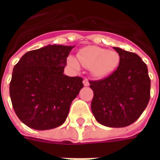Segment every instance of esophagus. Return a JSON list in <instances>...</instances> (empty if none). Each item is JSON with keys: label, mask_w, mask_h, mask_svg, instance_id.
I'll return each mask as SVG.
<instances>
[{"label": "esophagus", "mask_w": 160, "mask_h": 160, "mask_svg": "<svg viewBox=\"0 0 160 160\" xmlns=\"http://www.w3.org/2000/svg\"><path fill=\"white\" fill-rule=\"evenodd\" d=\"M83 84L85 87H88V86H89V81H88V80H87V78H86V79H84Z\"/></svg>", "instance_id": "1"}]
</instances>
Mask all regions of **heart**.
Here are the masks:
<instances>
[{
	"mask_svg": "<svg viewBox=\"0 0 160 160\" xmlns=\"http://www.w3.org/2000/svg\"><path fill=\"white\" fill-rule=\"evenodd\" d=\"M78 60L73 56L68 57V62L73 68L78 69L80 63L90 68L97 77H105L117 69L120 63V56L115 50H107L98 46H87L77 54ZM80 62L79 63L78 62Z\"/></svg>",
	"mask_w": 160,
	"mask_h": 160,
	"instance_id": "heart-1",
	"label": "heart"
}]
</instances>
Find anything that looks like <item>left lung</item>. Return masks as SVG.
Listing matches in <instances>:
<instances>
[{
    "instance_id": "obj_1",
    "label": "left lung",
    "mask_w": 160,
    "mask_h": 160,
    "mask_svg": "<svg viewBox=\"0 0 160 160\" xmlns=\"http://www.w3.org/2000/svg\"><path fill=\"white\" fill-rule=\"evenodd\" d=\"M114 49L120 56L117 70L103 80H89L93 91L91 108L100 124L122 128L134 122L148 106L151 80L140 56L118 47Z\"/></svg>"
}]
</instances>
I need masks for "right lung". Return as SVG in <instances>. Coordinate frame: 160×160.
<instances>
[{"instance_id": "obj_1", "label": "right lung", "mask_w": 160, "mask_h": 160, "mask_svg": "<svg viewBox=\"0 0 160 160\" xmlns=\"http://www.w3.org/2000/svg\"><path fill=\"white\" fill-rule=\"evenodd\" d=\"M73 46L47 45L26 52L12 70L9 92L19 120L37 129L65 122L72 101L84 87L81 77L63 73Z\"/></svg>"}]
</instances>
